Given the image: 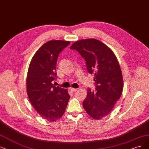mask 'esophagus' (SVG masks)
<instances>
[{
    "label": "esophagus",
    "mask_w": 149,
    "mask_h": 149,
    "mask_svg": "<svg viewBox=\"0 0 149 149\" xmlns=\"http://www.w3.org/2000/svg\"><path fill=\"white\" fill-rule=\"evenodd\" d=\"M77 90H78V88H70V91H71V92H76Z\"/></svg>",
    "instance_id": "1"
}]
</instances>
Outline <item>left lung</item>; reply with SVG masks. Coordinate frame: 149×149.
Segmentation results:
<instances>
[{"label": "left lung", "mask_w": 149, "mask_h": 149, "mask_svg": "<svg viewBox=\"0 0 149 149\" xmlns=\"http://www.w3.org/2000/svg\"><path fill=\"white\" fill-rule=\"evenodd\" d=\"M85 59L88 72L94 74L95 91H87L82 103L87 114L95 120L110 114L120 98L123 88L122 73L119 63L109 47L94 38L82 39L71 45Z\"/></svg>", "instance_id": "8db88e82"}]
</instances>
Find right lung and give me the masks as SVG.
Masks as SVG:
<instances>
[{"mask_svg":"<svg viewBox=\"0 0 149 149\" xmlns=\"http://www.w3.org/2000/svg\"><path fill=\"white\" fill-rule=\"evenodd\" d=\"M70 41L51 40L41 46L30 63L27 93L35 109L44 119L54 122L63 115L70 98L67 89L56 87L57 57Z\"/></svg>","mask_w":149,"mask_h":149,"instance_id":"obj_1","label":"right lung"}]
</instances>
